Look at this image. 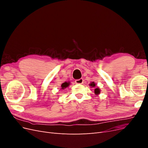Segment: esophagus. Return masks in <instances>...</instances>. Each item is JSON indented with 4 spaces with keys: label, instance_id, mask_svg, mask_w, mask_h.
<instances>
[{
    "label": "esophagus",
    "instance_id": "obj_1",
    "mask_svg": "<svg viewBox=\"0 0 148 148\" xmlns=\"http://www.w3.org/2000/svg\"><path fill=\"white\" fill-rule=\"evenodd\" d=\"M83 83V78H80L78 79H76L75 80V83L76 84H82Z\"/></svg>",
    "mask_w": 148,
    "mask_h": 148
}]
</instances>
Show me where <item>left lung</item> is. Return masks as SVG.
Masks as SVG:
<instances>
[{
  "label": "left lung",
  "mask_w": 148,
  "mask_h": 148,
  "mask_svg": "<svg viewBox=\"0 0 148 148\" xmlns=\"http://www.w3.org/2000/svg\"><path fill=\"white\" fill-rule=\"evenodd\" d=\"M89 86H91V88H95V92L96 95H99L100 94V89L99 88H96V83L95 82H91L90 84H89Z\"/></svg>",
  "instance_id": "8db88e82"
}]
</instances>
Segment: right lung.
<instances>
[{
	"instance_id": "obj_1",
	"label": "right lung",
	"mask_w": 148,
	"mask_h": 148,
	"mask_svg": "<svg viewBox=\"0 0 148 148\" xmlns=\"http://www.w3.org/2000/svg\"><path fill=\"white\" fill-rule=\"evenodd\" d=\"M70 85V82H65V83H63L61 85V89H64L65 88H67Z\"/></svg>"
}]
</instances>
